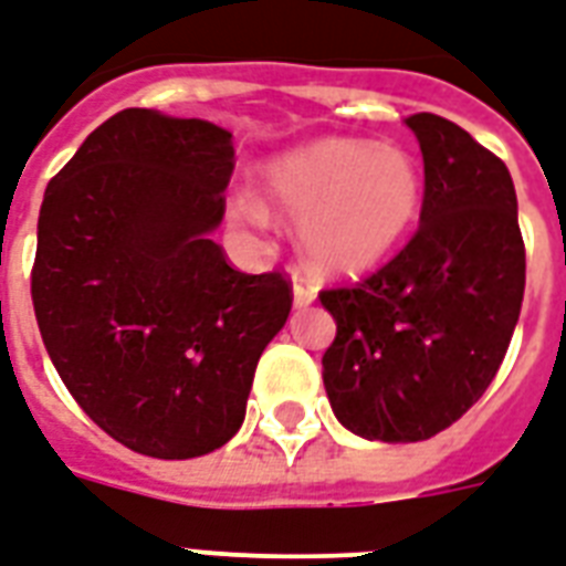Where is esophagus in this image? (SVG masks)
Returning <instances> with one entry per match:
<instances>
[{
    "instance_id": "1",
    "label": "esophagus",
    "mask_w": 566,
    "mask_h": 566,
    "mask_svg": "<svg viewBox=\"0 0 566 566\" xmlns=\"http://www.w3.org/2000/svg\"><path fill=\"white\" fill-rule=\"evenodd\" d=\"M317 300V293L305 279H293V308H308Z\"/></svg>"
}]
</instances>
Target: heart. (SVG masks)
Segmentation results:
<instances>
[{
    "label": "heart",
    "instance_id": "b5f03b06",
    "mask_svg": "<svg viewBox=\"0 0 566 566\" xmlns=\"http://www.w3.org/2000/svg\"><path fill=\"white\" fill-rule=\"evenodd\" d=\"M261 192L296 216L300 249L314 273L361 275L395 252L424 205V171L407 148L323 136L258 168ZM237 226L266 231L273 210L258 192L231 201Z\"/></svg>",
    "mask_w": 566,
    "mask_h": 566
}]
</instances>
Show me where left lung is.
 <instances>
[{"label": "left lung", "mask_w": 566, "mask_h": 566, "mask_svg": "<svg viewBox=\"0 0 566 566\" xmlns=\"http://www.w3.org/2000/svg\"><path fill=\"white\" fill-rule=\"evenodd\" d=\"M424 157L416 237L356 287L323 291L335 340L323 353L332 412L370 442L437 437L481 398L520 321L525 245L502 159L418 112Z\"/></svg>", "instance_id": "8db88e82"}]
</instances>
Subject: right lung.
<instances>
[{"mask_svg": "<svg viewBox=\"0 0 566 566\" xmlns=\"http://www.w3.org/2000/svg\"><path fill=\"white\" fill-rule=\"evenodd\" d=\"M231 168L226 127L124 109L43 192L32 270L43 347L94 424L157 460L234 437L258 359L291 314L282 275L240 273L210 240Z\"/></svg>", "mask_w": 566, "mask_h": 566, "instance_id": "add662e5", "label": "right lung"}]
</instances>
